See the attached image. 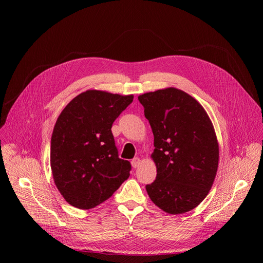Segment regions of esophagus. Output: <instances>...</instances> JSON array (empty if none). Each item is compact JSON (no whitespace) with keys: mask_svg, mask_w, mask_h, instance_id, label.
<instances>
[{"mask_svg":"<svg viewBox=\"0 0 263 263\" xmlns=\"http://www.w3.org/2000/svg\"><path fill=\"white\" fill-rule=\"evenodd\" d=\"M131 164H132L133 168H137V167L140 166V164H141V159H140V158H134V159L131 161Z\"/></svg>","mask_w":263,"mask_h":263,"instance_id":"1","label":"esophagus"}]
</instances>
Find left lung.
Segmentation results:
<instances>
[{
	"label": "left lung",
	"mask_w": 263,
	"mask_h": 263,
	"mask_svg": "<svg viewBox=\"0 0 263 263\" xmlns=\"http://www.w3.org/2000/svg\"><path fill=\"white\" fill-rule=\"evenodd\" d=\"M139 100L155 136L157 178L146 185L148 195L164 212H189L208 195L216 176L213 123L195 98L175 87L140 95Z\"/></svg>",
	"instance_id": "1"
}]
</instances>
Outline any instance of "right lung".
<instances>
[{
	"mask_svg": "<svg viewBox=\"0 0 263 263\" xmlns=\"http://www.w3.org/2000/svg\"><path fill=\"white\" fill-rule=\"evenodd\" d=\"M133 97L89 89L60 114L51 137V170L58 190L76 208H95L129 178L131 164L118 158L110 128Z\"/></svg>",
	"mask_w": 263,
	"mask_h": 263,
	"instance_id": "1",
	"label": "right lung"
}]
</instances>
